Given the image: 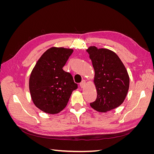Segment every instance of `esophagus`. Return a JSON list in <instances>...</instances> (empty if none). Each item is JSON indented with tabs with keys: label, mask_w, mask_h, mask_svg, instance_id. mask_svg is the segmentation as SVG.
Here are the masks:
<instances>
[{
	"label": "esophagus",
	"mask_w": 154,
	"mask_h": 154,
	"mask_svg": "<svg viewBox=\"0 0 154 154\" xmlns=\"http://www.w3.org/2000/svg\"><path fill=\"white\" fill-rule=\"evenodd\" d=\"M86 85V82L85 80H83L81 83H80V87L82 88H84Z\"/></svg>",
	"instance_id": "esophagus-1"
}]
</instances>
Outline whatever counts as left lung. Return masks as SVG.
<instances>
[{"label":"left lung","mask_w":154,"mask_h":154,"mask_svg":"<svg viewBox=\"0 0 154 154\" xmlns=\"http://www.w3.org/2000/svg\"><path fill=\"white\" fill-rule=\"evenodd\" d=\"M94 69L97 98L90 104L100 112H106L122 105L127 95L130 79L118 56L108 49L90 46L87 49Z\"/></svg>","instance_id":"obj_1"}]
</instances>
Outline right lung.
<instances>
[{
    "mask_svg": "<svg viewBox=\"0 0 154 154\" xmlns=\"http://www.w3.org/2000/svg\"><path fill=\"white\" fill-rule=\"evenodd\" d=\"M72 53V49L51 48L32 70L29 81L31 99L45 113L55 114L63 110L78 88L72 76L62 69Z\"/></svg>",
    "mask_w": 154,
    "mask_h": 154,
    "instance_id": "1",
    "label": "right lung"
}]
</instances>
